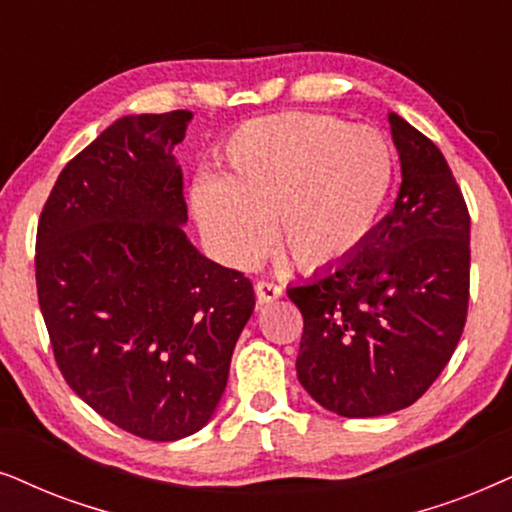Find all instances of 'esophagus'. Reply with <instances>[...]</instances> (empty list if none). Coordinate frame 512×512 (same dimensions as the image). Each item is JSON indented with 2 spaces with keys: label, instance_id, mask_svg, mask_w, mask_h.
Listing matches in <instances>:
<instances>
[{
  "label": "esophagus",
  "instance_id": "34e87169",
  "mask_svg": "<svg viewBox=\"0 0 512 512\" xmlns=\"http://www.w3.org/2000/svg\"><path fill=\"white\" fill-rule=\"evenodd\" d=\"M255 295H257V299H260L262 304H269V302H274V299L281 297L283 290H281V285H276V283H271V281H257Z\"/></svg>",
  "mask_w": 512,
  "mask_h": 512
}]
</instances>
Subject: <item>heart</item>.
I'll return each instance as SVG.
<instances>
[{"instance_id":"1","label":"heart","mask_w":512,"mask_h":512,"mask_svg":"<svg viewBox=\"0 0 512 512\" xmlns=\"http://www.w3.org/2000/svg\"><path fill=\"white\" fill-rule=\"evenodd\" d=\"M395 152L377 128L325 114L281 112L243 121L222 147V177L201 175L192 210L206 243L234 267L276 241L299 267L351 260L391 196Z\"/></svg>"}]
</instances>
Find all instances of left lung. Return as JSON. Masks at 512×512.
Segmentation results:
<instances>
[{
	"mask_svg": "<svg viewBox=\"0 0 512 512\" xmlns=\"http://www.w3.org/2000/svg\"><path fill=\"white\" fill-rule=\"evenodd\" d=\"M398 199L360 252L288 297L304 316L297 379L325 410L384 417L417 403L459 344L468 313L470 217L445 156L388 112Z\"/></svg>",
	"mask_w": 512,
	"mask_h": 512,
	"instance_id": "1",
	"label": "left lung"
}]
</instances>
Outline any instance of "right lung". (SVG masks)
I'll return each mask as SVG.
<instances>
[{"label":"right lung","mask_w":512,"mask_h":512,"mask_svg":"<svg viewBox=\"0 0 512 512\" xmlns=\"http://www.w3.org/2000/svg\"><path fill=\"white\" fill-rule=\"evenodd\" d=\"M194 114H131L58 175L39 217L37 295L56 363L114 426L173 442L213 419L252 283L196 250L173 154Z\"/></svg>","instance_id":"add662e5"}]
</instances>
